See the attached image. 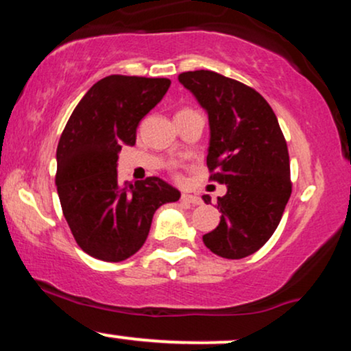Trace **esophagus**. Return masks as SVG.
Masks as SVG:
<instances>
[{"label": "esophagus", "mask_w": 351, "mask_h": 351, "mask_svg": "<svg viewBox=\"0 0 351 351\" xmlns=\"http://www.w3.org/2000/svg\"><path fill=\"white\" fill-rule=\"evenodd\" d=\"M181 201H183V203H189V204H201V199L198 198V196L188 195V193H183V195H181Z\"/></svg>", "instance_id": "34e87169"}]
</instances>
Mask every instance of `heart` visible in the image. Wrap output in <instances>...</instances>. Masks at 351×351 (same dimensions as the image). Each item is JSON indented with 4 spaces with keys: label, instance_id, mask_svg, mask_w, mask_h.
<instances>
[{
    "label": "heart",
    "instance_id": "heart-1",
    "mask_svg": "<svg viewBox=\"0 0 351 351\" xmlns=\"http://www.w3.org/2000/svg\"><path fill=\"white\" fill-rule=\"evenodd\" d=\"M184 110H188V108H184Z\"/></svg>",
    "mask_w": 351,
    "mask_h": 351
}]
</instances>
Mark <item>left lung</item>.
I'll use <instances>...</instances> for the list:
<instances>
[{
    "label": "left lung",
    "mask_w": 351,
    "mask_h": 351,
    "mask_svg": "<svg viewBox=\"0 0 351 351\" xmlns=\"http://www.w3.org/2000/svg\"><path fill=\"white\" fill-rule=\"evenodd\" d=\"M178 80L208 114L209 180L228 188L217 198L219 224L203 243L217 256L243 259L271 239L291 198L287 143L271 106L252 87L213 71L183 72Z\"/></svg>",
    "instance_id": "1"
}]
</instances>
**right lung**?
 <instances>
[{
    "instance_id": "right-lung-1",
    "label": "right lung",
    "mask_w": 351,
    "mask_h": 351,
    "mask_svg": "<svg viewBox=\"0 0 351 351\" xmlns=\"http://www.w3.org/2000/svg\"><path fill=\"white\" fill-rule=\"evenodd\" d=\"M170 79L108 75L94 84L60 135L56 186L64 217L84 252L120 263L138 251L155 211L180 199L167 181L120 183L117 160L134 147L136 127L170 87Z\"/></svg>"
}]
</instances>
